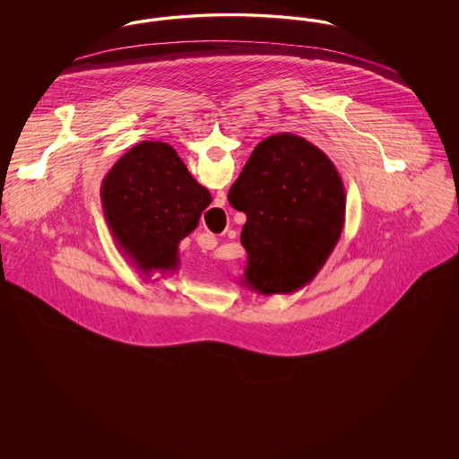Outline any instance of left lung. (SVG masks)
I'll return each mask as SVG.
<instances>
[{"label": "left lung", "instance_id": "1", "mask_svg": "<svg viewBox=\"0 0 459 459\" xmlns=\"http://www.w3.org/2000/svg\"><path fill=\"white\" fill-rule=\"evenodd\" d=\"M229 203L246 213L244 281L258 294H290L309 284L333 251L346 220V189L327 154L296 134L255 148Z\"/></svg>", "mask_w": 459, "mask_h": 459}]
</instances>
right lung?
<instances>
[{"instance_id":"1","label":"right lung","mask_w":459,"mask_h":459,"mask_svg":"<svg viewBox=\"0 0 459 459\" xmlns=\"http://www.w3.org/2000/svg\"><path fill=\"white\" fill-rule=\"evenodd\" d=\"M212 195L189 174L174 148L143 141L101 184V204L117 246L141 273H174L178 244L199 223Z\"/></svg>"}]
</instances>
